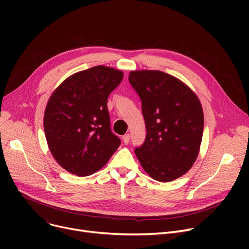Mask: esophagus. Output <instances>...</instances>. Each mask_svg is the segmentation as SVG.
I'll use <instances>...</instances> for the list:
<instances>
[{"label": "esophagus", "mask_w": 249, "mask_h": 249, "mask_svg": "<svg viewBox=\"0 0 249 249\" xmlns=\"http://www.w3.org/2000/svg\"><path fill=\"white\" fill-rule=\"evenodd\" d=\"M122 140H123V142H124V144H128V143H129V140H130V134H129V133H127V134L123 135Z\"/></svg>", "instance_id": "1"}]
</instances>
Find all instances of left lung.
<instances>
[{"label":"left lung","instance_id":"left-lung-1","mask_svg":"<svg viewBox=\"0 0 249 249\" xmlns=\"http://www.w3.org/2000/svg\"><path fill=\"white\" fill-rule=\"evenodd\" d=\"M129 83L136 90L146 137L135 153L143 169L159 181L185 175L197 160L204 130L201 103L178 78L160 71H135Z\"/></svg>","mask_w":249,"mask_h":249}]
</instances>
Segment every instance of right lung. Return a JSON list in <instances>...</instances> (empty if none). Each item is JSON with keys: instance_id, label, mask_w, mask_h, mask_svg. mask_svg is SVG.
<instances>
[{"instance_id": "1", "label": "right lung", "mask_w": 249, "mask_h": 249, "mask_svg": "<svg viewBox=\"0 0 249 249\" xmlns=\"http://www.w3.org/2000/svg\"><path fill=\"white\" fill-rule=\"evenodd\" d=\"M123 72L97 65L68 77L51 95L44 113L50 152L71 174L87 177L110 160L121 140L111 131L108 97Z\"/></svg>"}]
</instances>
